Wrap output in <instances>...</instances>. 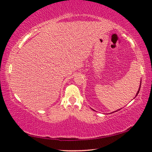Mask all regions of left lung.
I'll return each mask as SVG.
<instances>
[{
    "label": "left lung",
    "mask_w": 152,
    "mask_h": 152,
    "mask_svg": "<svg viewBox=\"0 0 152 152\" xmlns=\"http://www.w3.org/2000/svg\"><path fill=\"white\" fill-rule=\"evenodd\" d=\"M140 89H139V91H138V92H137V94H136V96H137V95L138 94V93H139V92H140Z\"/></svg>",
    "instance_id": "1"
}]
</instances>
